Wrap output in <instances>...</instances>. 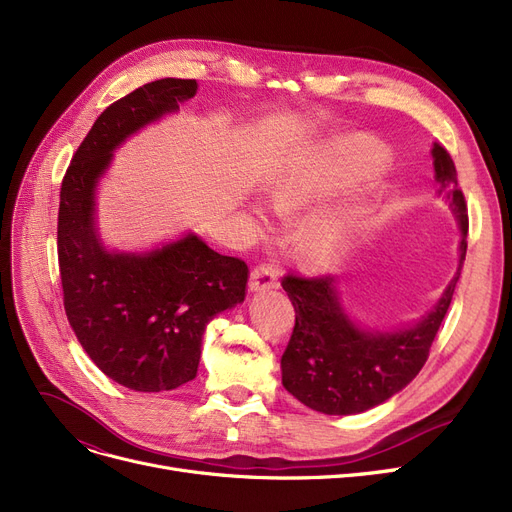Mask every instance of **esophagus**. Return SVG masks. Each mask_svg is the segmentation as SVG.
<instances>
[{
    "label": "esophagus",
    "instance_id": "1",
    "mask_svg": "<svg viewBox=\"0 0 512 512\" xmlns=\"http://www.w3.org/2000/svg\"><path fill=\"white\" fill-rule=\"evenodd\" d=\"M278 286V270L270 263H261L257 267H253L251 272V280H249V288L251 292H263Z\"/></svg>",
    "mask_w": 512,
    "mask_h": 512
}]
</instances>
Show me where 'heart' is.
<instances>
[{"instance_id": "1", "label": "heart", "mask_w": 512, "mask_h": 512, "mask_svg": "<svg viewBox=\"0 0 512 512\" xmlns=\"http://www.w3.org/2000/svg\"><path fill=\"white\" fill-rule=\"evenodd\" d=\"M388 161V151L367 137L336 141L315 151L301 166L280 174L270 195L280 211L297 209L334 188L380 172ZM365 209L361 205L334 207L319 211L305 226L301 236V251L311 265H336L351 249L353 240L365 226Z\"/></svg>"}]
</instances>
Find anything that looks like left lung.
Returning <instances> with one entry per match:
<instances>
[{"label": "left lung", "instance_id": "1", "mask_svg": "<svg viewBox=\"0 0 512 512\" xmlns=\"http://www.w3.org/2000/svg\"><path fill=\"white\" fill-rule=\"evenodd\" d=\"M436 180L461 224L459 270L438 305L415 326L396 332H371L353 324L340 305L330 276L282 278L292 301L294 330L282 355V384L305 407L326 415H355L386 402L421 371L429 348L450 307L467 255V203L456 182L450 153L434 145ZM442 193V191H440Z\"/></svg>", "mask_w": 512, "mask_h": 512}]
</instances>
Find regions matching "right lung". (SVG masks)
Segmentation results:
<instances>
[{
	"instance_id": "1",
	"label": "right lung",
	"mask_w": 512,
	"mask_h": 512,
	"mask_svg": "<svg viewBox=\"0 0 512 512\" xmlns=\"http://www.w3.org/2000/svg\"><path fill=\"white\" fill-rule=\"evenodd\" d=\"M197 89L195 78H161L105 107L62 180L58 263L68 321L107 378L137 392L195 380L205 326L247 294V263L195 234L134 255L103 249L95 230V186L114 149Z\"/></svg>"
}]
</instances>
